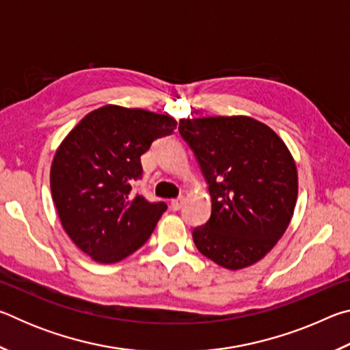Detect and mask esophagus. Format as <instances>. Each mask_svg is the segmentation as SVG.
<instances>
[{"mask_svg": "<svg viewBox=\"0 0 350 350\" xmlns=\"http://www.w3.org/2000/svg\"><path fill=\"white\" fill-rule=\"evenodd\" d=\"M182 205H183V198L182 196L171 200V208H173L174 211H179L182 208Z\"/></svg>", "mask_w": 350, "mask_h": 350, "instance_id": "obj_1", "label": "esophagus"}]
</instances>
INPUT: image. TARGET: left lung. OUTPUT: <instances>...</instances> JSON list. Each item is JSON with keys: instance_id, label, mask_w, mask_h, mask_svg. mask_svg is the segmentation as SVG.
<instances>
[{"instance_id": "1", "label": "left lung", "mask_w": 350, "mask_h": 350, "mask_svg": "<svg viewBox=\"0 0 350 350\" xmlns=\"http://www.w3.org/2000/svg\"><path fill=\"white\" fill-rule=\"evenodd\" d=\"M211 196L210 219L193 230L198 250L225 269L258 262L288 227L298 174L292 154L271 129L250 117L182 118Z\"/></svg>"}]
</instances>
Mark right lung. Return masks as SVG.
Instances as JSON below:
<instances>
[{
	"mask_svg": "<svg viewBox=\"0 0 350 350\" xmlns=\"http://www.w3.org/2000/svg\"><path fill=\"white\" fill-rule=\"evenodd\" d=\"M173 117L106 105L88 114L58 148L51 191L64 232L97 262L112 264L145 244L165 202L133 191L140 156L174 133Z\"/></svg>",
	"mask_w": 350,
	"mask_h": 350,
	"instance_id": "obj_1",
	"label": "right lung"
}]
</instances>
